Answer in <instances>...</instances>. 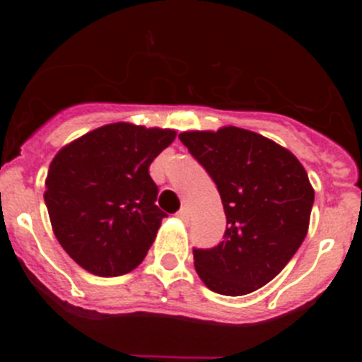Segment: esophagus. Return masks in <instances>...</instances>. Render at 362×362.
<instances>
[{
  "instance_id": "esophagus-1",
  "label": "esophagus",
  "mask_w": 362,
  "mask_h": 362,
  "mask_svg": "<svg viewBox=\"0 0 362 362\" xmlns=\"http://www.w3.org/2000/svg\"><path fill=\"white\" fill-rule=\"evenodd\" d=\"M177 217H179V219H181V221H187V219H188V209H187V206H183V209L179 210Z\"/></svg>"
}]
</instances>
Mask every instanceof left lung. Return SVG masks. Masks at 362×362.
Segmentation results:
<instances>
[{
  "instance_id": "8db88e82",
  "label": "left lung",
  "mask_w": 362,
  "mask_h": 362,
  "mask_svg": "<svg viewBox=\"0 0 362 362\" xmlns=\"http://www.w3.org/2000/svg\"><path fill=\"white\" fill-rule=\"evenodd\" d=\"M179 139L217 185L226 214L223 241L194 248L197 276L221 296L255 292L305 241L313 204L308 174L292 152L238 127Z\"/></svg>"
}]
</instances>
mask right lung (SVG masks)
<instances>
[{"instance_id": "right-lung-1", "label": "right lung", "mask_w": 362, "mask_h": 362, "mask_svg": "<svg viewBox=\"0 0 362 362\" xmlns=\"http://www.w3.org/2000/svg\"><path fill=\"white\" fill-rule=\"evenodd\" d=\"M174 139V130L112 123L56 153L45 204L57 241L79 267L116 277L145 259L166 217L148 166Z\"/></svg>"}]
</instances>
